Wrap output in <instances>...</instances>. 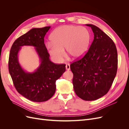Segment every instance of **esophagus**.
I'll return each mask as SVG.
<instances>
[{"label": "esophagus", "instance_id": "1", "mask_svg": "<svg viewBox=\"0 0 129 129\" xmlns=\"http://www.w3.org/2000/svg\"><path fill=\"white\" fill-rule=\"evenodd\" d=\"M66 69L67 70V71H69L70 69H71V68H70V64H67L66 65Z\"/></svg>", "mask_w": 129, "mask_h": 129}]
</instances>
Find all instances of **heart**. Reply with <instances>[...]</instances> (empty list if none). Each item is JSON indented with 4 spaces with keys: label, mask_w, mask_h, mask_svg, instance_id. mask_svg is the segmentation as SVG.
Masks as SVG:
<instances>
[{
    "label": "heart",
    "mask_w": 129,
    "mask_h": 129,
    "mask_svg": "<svg viewBox=\"0 0 129 129\" xmlns=\"http://www.w3.org/2000/svg\"><path fill=\"white\" fill-rule=\"evenodd\" d=\"M51 42L47 44L50 55L56 62H61L65 56L79 58L87 51L90 41L88 29L82 26L64 25L56 28L50 37Z\"/></svg>",
    "instance_id": "1"
}]
</instances>
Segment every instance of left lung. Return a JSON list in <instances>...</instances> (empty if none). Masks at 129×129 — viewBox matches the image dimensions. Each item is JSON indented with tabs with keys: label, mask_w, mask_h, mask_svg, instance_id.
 <instances>
[{
	"label": "left lung",
	"mask_w": 129,
	"mask_h": 129,
	"mask_svg": "<svg viewBox=\"0 0 129 129\" xmlns=\"http://www.w3.org/2000/svg\"><path fill=\"white\" fill-rule=\"evenodd\" d=\"M94 38L88 51L71 64L74 91L85 101H94L107 94L116 75L118 56L114 41L91 24Z\"/></svg>",
	"instance_id": "8db88e82"
}]
</instances>
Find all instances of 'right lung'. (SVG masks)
<instances>
[{
  "instance_id": "add662e5",
  "label": "right lung",
  "mask_w": 129,
  "mask_h": 129,
  "mask_svg": "<svg viewBox=\"0 0 129 129\" xmlns=\"http://www.w3.org/2000/svg\"><path fill=\"white\" fill-rule=\"evenodd\" d=\"M50 26L31 29L15 40L11 47L9 70L17 91L33 102H45L54 95L56 81L66 71L65 64H55L49 59L44 44V37ZM32 45L36 48L41 63L33 73L26 72L18 61L17 54L21 47Z\"/></svg>"
}]
</instances>
